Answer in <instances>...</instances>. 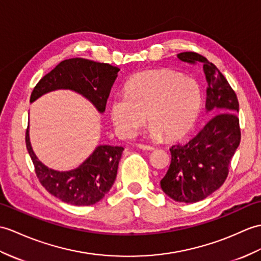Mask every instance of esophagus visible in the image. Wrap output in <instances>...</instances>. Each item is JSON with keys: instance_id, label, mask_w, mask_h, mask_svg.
Returning a JSON list of instances; mask_svg holds the SVG:
<instances>
[{"instance_id": "1", "label": "esophagus", "mask_w": 261, "mask_h": 261, "mask_svg": "<svg viewBox=\"0 0 261 261\" xmlns=\"http://www.w3.org/2000/svg\"><path fill=\"white\" fill-rule=\"evenodd\" d=\"M137 147H138L139 149H142V150H149V151H151V150H153V149H154L153 147H151V145L142 144V143H138V144H137Z\"/></svg>"}]
</instances>
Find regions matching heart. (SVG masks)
I'll return each instance as SVG.
<instances>
[{
    "label": "heart",
    "instance_id": "heart-1",
    "mask_svg": "<svg viewBox=\"0 0 261 261\" xmlns=\"http://www.w3.org/2000/svg\"><path fill=\"white\" fill-rule=\"evenodd\" d=\"M202 101V88L195 77L170 69L148 70L130 79L124 95L114 96L110 116L121 138H130L147 114L151 137L177 140L195 126Z\"/></svg>",
    "mask_w": 261,
    "mask_h": 261
}]
</instances>
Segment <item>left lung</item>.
I'll list each match as a JSON object with an SVG mask.
<instances>
[{
	"instance_id": "8db88e82",
	"label": "left lung",
	"mask_w": 261,
	"mask_h": 261,
	"mask_svg": "<svg viewBox=\"0 0 261 261\" xmlns=\"http://www.w3.org/2000/svg\"><path fill=\"white\" fill-rule=\"evenodd\" d=\"M181 61L201 64L207 80L205 109L212 116L197 136L170 148L171 163L160 186L174 201L203 200L225 182L232 156L240 143L239 102L217 66L196 52L178 54Z\"/></svg>"
}]
</instances>
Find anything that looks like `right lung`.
I'll use <instances>...</instances> for the list:
<instances>
[{"label":"right lung","mask_w":261,"mask_h":261,"mask_svg":"<svg viewBox=\"0 0 261 261\" xmlns=\"http://www.w3.org/2000/svg\"><path fill=\"white\" fill-rule=\"evenodd\" d=\"M120 71L117 66L73 58L60 62L36 84L30 102L56 90H71L88 99L100 113L106 111L107 100ZM29 154L34 165L36 177L52 196L73 205H91L105 197L117 177L122 147L98 145L82 165L70 171H57L47 168L35 155L25 133Z\"/></svg>","instance_id":"1"}]
</instances>
